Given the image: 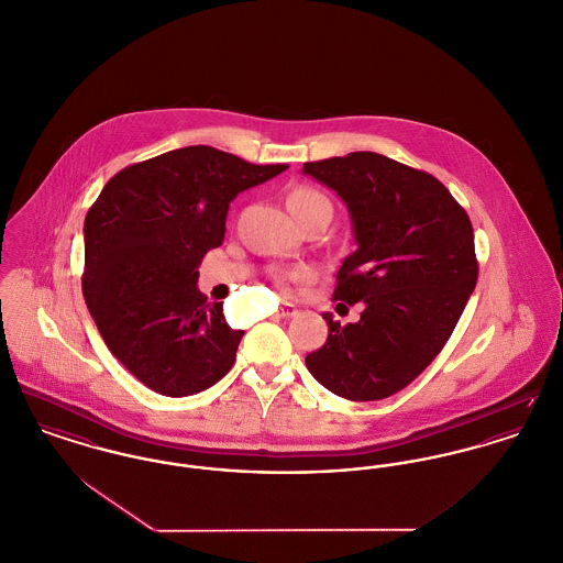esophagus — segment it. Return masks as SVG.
I'll use <instances>...</instances> for the list:
<instances>
[{
    "label": "esophagus",
    "mask_w": 563,
    "mask_h": 563,
    "mask_svg": "<svg viewBox=\"0 0 563 563\" xmlns=\"http://www.w3.org/2000/svg\"><path fill=\"white\" fill-rule=\"evenodd\" d=\"M296 314H298V308L294 303H283L276 312L278 319H289V317H296Z\"/></svg>",
    "instance_id": "1"
}]
</instances>
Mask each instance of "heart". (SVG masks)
Returning a JSON list of instances; mask_svg holds the SVG:
<instances>
[{
    "mask_svg": "<svg viewBox=\"0 0 563 563\" xmlns=\"http://www.w3.org/2000/svg\"><path fill=\"white\" fill-rule=\"evenodd\" d=\"M287 201H289V210L291 212L310 208V206H319V203H328L330 206V199L325 198L323 194L314 191V189H308V187H299L296 191H291V196H289ZM276 276H278L280 283L301 280V278L308 276V267L306 265H296V267H289V269H280Z\"/></svg>",
    "mask_w": 563,
    "mask_h": 563,
    "instance_id": "obj_1",
    "label": "heart"
}]
</instances>
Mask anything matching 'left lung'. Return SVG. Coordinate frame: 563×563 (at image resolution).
<instances>
[{
  "label": "left lung",
  "instance_id": "8db88e82",
  "mask_svg": "<svg viewBox=\"0 0 563 563\" xmlns=\"http://www.w3.org/2000/svg\"><path fill=\"white\" fill-rule=\"evenodd\" d=\"M301 172L349 208L357 249L338 269L333 299L364 303L362 319L344 328L323 314L330 335L306 367L335 396H394L442 351L476 287L472 223L438 178L378 153Z\"/></svg>",
  "mask_w": 563,
  "mask_h": 563
}]
</instances>
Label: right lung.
Listing matches in <instances>:
<instances>
[{"mask_svg":"<svg viewBox=\"0 0 563 563\" xmlns=\"http://www.w3.org/2000/svg\"><path fill=\"white\" fill-rule=\"evenodd\" d=\"M289 166L185 146L114 174L85 219L87 308L110 353L148 389L199 394L235 362L244 331L199 294L201 257L223 244L233 198Z\"/></svg>","mask_w":563,"mask_h":563,"instance_id":"add662e5","label":"right lung"}]
</instances>
